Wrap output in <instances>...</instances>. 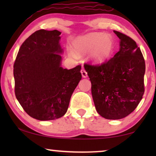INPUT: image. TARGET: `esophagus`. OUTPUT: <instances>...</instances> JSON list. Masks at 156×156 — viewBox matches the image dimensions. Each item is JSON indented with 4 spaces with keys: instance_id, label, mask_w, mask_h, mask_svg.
I'll return each instance as SVG.
<instances>
[{
    "instance_id": "obj_1",
    "label": "esophagus",
    "mask_w": 156,
    "mask_h": 156,
    "mask_svg": "<svg viewBox=\"0 0 156 156\" xmlns=\"http://www.w3.org/2000/svg\"><path fill=\"white\" fill-rule=\"evenodd\" d=\"M81 74H82V76H83V78H87V72H86L85 71V69H81Z\"/></svg>"
}]
</instances>
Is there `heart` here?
<instances>
[{"label": "heart", "mask_w": 156, "mask_h": 156, "mask_svg": "<svg viewBox=\"0 0 156 156\" xmlns=\"http://www.w3.org/2000/svg\"><path fill=\"white\" fill-rule=\"evenodd\" d=\"M73 46L76 55H83L90 51V59L96 64H100L106 61L112 55L114 42L109 34L91 32L76 38ZM70 54L73 55L72 51Z\"/></svg>", "instance_id": "heart-1"}]
</instances>
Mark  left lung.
<instances>
[{"label": "left lung", "instance_id": "1", "mask_svg": "<svg viewBox=\"0 0 156 156\" xmlns=\"http://www.w3.org/2000/svg\"><path fill=\"white\" fill-rule=\"evenodd\" d=\"M120 49L101 65H84L91 83L98 113L108 120L125 118L135 110L144 94L145 62L133 39L114 31Z\"/></svg>", "mask_w": 156, "mask_h": 156}]
</instances>
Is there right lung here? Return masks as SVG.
I'll list each match as a JSON object with an SVG mask.
<instances>
[{
    "label": "right lung",
    "mask_w": 156,
    "mask_h": 156,
    "mask_svg": "<svg viewBox=\"0 0 156 156\" xmlns=\"http://www.w3.org/2000/svg\"><path fill=\"white\" fill-rule=\"evenodd\" d=\"M61 32L41 30L20 46L14 65L16 97L29 115L41 121L61 118L81 80V66L62 67Z\"/></svg>",
    "instance_id": "right-lung-1"
}]
</instances>
